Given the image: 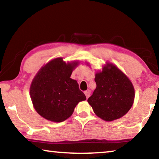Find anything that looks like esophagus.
Here are the masks:
<instances>
[{"instance_id": "esophagus-1", "label": "esophagus", "mask_w": 159, "mask_h": 159, "mask_svg": "<svg viewBox=\"0 0 159 159\" xmlns=\"http://www.w3.org/2000/svg\"><path fill=\"white\" fill-rule=\"evenodd\" d=\"M84 93H85V95L86 96V98H89V96H90V91L89 90H88H88L87 91H85Z\"/></svg>"}]
</instances>
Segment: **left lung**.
<instances>
[{
    "label": "left lung",
    "mask_w": 159,
    "mask_h": 159,
    "mask_svg": "<svg viewBox=\"0 0 159 159\" xmlns=\"http://www.w3.org/2000/svg\"><path fill=\"white\" fill-rule=\"evenodd\" d=\"M96 89L88 99L95 114L107 121L121 118L130 109L134 90L130 79L111 63L95 74Z\"/></svg>",
    "instance_id": "obj_1"
}]
</instances>
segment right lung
Listing matches in <instances>:
<instances>
[{
	"label": "right lung",
	"mask_w": 159,
	"mask_h": 159,
	"mask_svg": "<svg viewBox=\"0 0 159 159\" xmlns=\"http://www.w3.org/2000/svg\"><path fill=\"white\" fill-rule=\"evenodd\" d=\"M79 61L67 62L61 57L50 61L32 80L30 96L39 114L52 122H62L73 114L86 97L76 80L70 78Z\"/></svg>",
	"instance_id": "1"
}]
</instances>
